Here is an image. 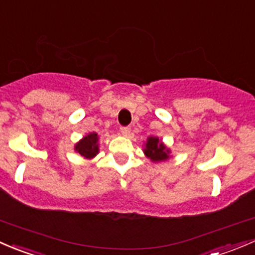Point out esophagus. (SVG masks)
I'll list each match as a JSON object with an SVG mask.
<instances>
[{
  "mask_svg": "<svg viewBox=\"0 0 255 255\" xmlns=\"http://www.w3.org/2000/svg\"><path fill=\"white\" fill-rule=\"evenodd\" d=\"M130 131H131V128L128 127H122V128H120V132H122V135H124V136L130 135Z\"/></svg>",
  "mask_w": 255,
  "mask_h": 255,
  "instance_id": "esophagus-1",
  "label": "esophagus"
}]
</instances>
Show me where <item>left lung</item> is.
Here are the masks:
<instances>
[{
	"label": "left lung",
	"mask_w": 255,
	"mask_h": 255,
	"mask_svg": "<svg viewBox=\"0 0 255 255\" xmlns=\"http://www.w3.org/2000/svg\"><path fill=\"white\" fill-rule=\"evenodd\" d=\"M145 154L153 162H161L167 159L169 149L166 148V146L158 140V137H148L146 143V148L143 149Z\"/></svg>",
	"instance_id": "1"
}]
</instances>
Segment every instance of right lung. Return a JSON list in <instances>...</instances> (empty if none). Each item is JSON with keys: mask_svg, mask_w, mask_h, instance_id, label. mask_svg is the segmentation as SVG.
<instances>
[{"mask_svg": "<svg viewBox=\"0 0 255 255\" xmlns=\"http://www.w3.org/2000/svg\"><path fill=\"white\" fill-rule=\"evenodd\" d=\"M97 142H98V135L96 132L89 133L75 146V149L86 158H93L98 153V143Z\"/></svg>", "mask_w": 255, "mask_h": 255, "instance_id": "obj_1", "label": "right lung"}]
</instances>
